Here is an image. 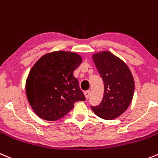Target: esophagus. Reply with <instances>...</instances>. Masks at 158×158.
<instances>
[{
  "label": "esophagus",
  "mask_w": 158,
  "mask_h": 158,
  "mask_svg": "<svg viewBox=\"0 0 158 158\" xmlns=\"http://www.w3.org/2000/svg\"><path fill=\"white\" fill-rule=\"evenodd\" d=\"M89 93H90V91H89V90H86V91L84 92V95H85V97H86V98H89Z\"/></svg>",
  "instance_id": "34e87169"
}]
</instances>
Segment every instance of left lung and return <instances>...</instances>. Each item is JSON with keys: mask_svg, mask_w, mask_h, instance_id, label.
Masks as SVG:
<instances>
[{"mask_svg": "<svg viewBox=\"0 0 158 158\" xmlns=\"http://www.w3.org/2000/svg\"><path fill=\"white\" fill-rule=\"evenodd\" d=\"M92 58L105 89L102 102L91 109L99 117L113 120L130 106L135 91L134 78L127 64L109 51L94 53Z\"/></svg>", "mask_w": 158, "mask_h": 158, "instance_id": "obj_1", "label": "left lung"}]
</instances>
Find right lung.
<instances>
[{"mask_svg": "<svg viewBox=\"0 0 158 158\" xmlns=\"http://www.w3.org/2000/svg\"><path fill=\"white\" fill-rule=\"evenodd\" d=\"M82 58L76 52L53 51L34 64L26 80L28 102L38 117L55 121L64 117L79 101H85L73 75Z\"/></svg>", "mask_w": 158, "mask_h": 158, "instance_id": "obj_1", "label": "right lung"}]
</instances>
